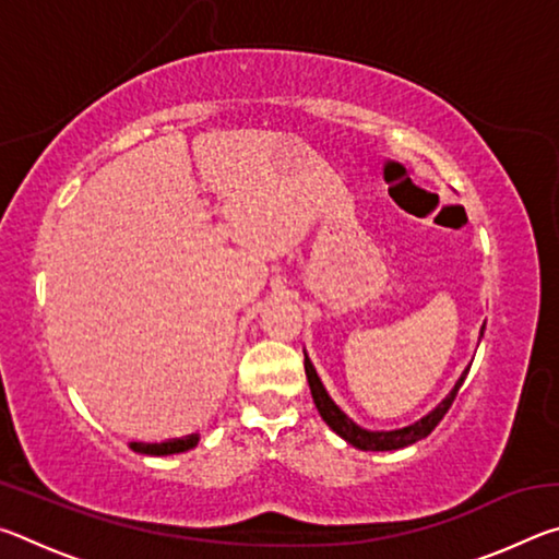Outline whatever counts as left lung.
Segmentation results:
<instances>
[{"label": "left lung", "instance_id": "left-lung-1", "mask_svg": "<svg viewBox=\"0 0 559 559\" xmlns=\"http://www.w3.org/2000/svg\"><path fill=\"white\" fill-rule=\"evenodd\" d=\"M484 330H486V325L480 328V337H484ZM302 355H306V374H308L310 394H313V402L318 406L320 416H323V421L337 433V437H343L347 443H353V447L359 449V451H396V449L412 447V443L427 439L429 433L437 429V424L443 419V414L449 412V406L453 404V400H456L461 384L468 374V367H466V370H463L461 377L456 380V384H453V390L447 396H443V400L437 406H433V409L427 416H421L419 421H414V424H409V427H402V429L374 431V429L359 427L357 421L349 419V416L343 409H340V406L333 402V396L328 394L325 384L320 382V377L316 372L313 362H310L306 349H302Z\"/></svg>", "mask_w": 559, "mask_h": 559}]
</instances>
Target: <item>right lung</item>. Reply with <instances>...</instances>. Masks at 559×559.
Here are the masks:
<instances>
[{
    "label": "right lung",
    "instance_id": "add662e5",
    "mask_svg": "<svg viewBox=\"0 0 559 559\" xmlns=\"http://www.w3.org/2000/svg\"><path fill=\"white\" fill-rule=\"evenodd\" d=\"M200 443V433H189L182 439H169L159 443H143V441H130V449L135 453H145V456H173V453H182L194 449Z\"/></svg>",
    "mask_w": 559,
    "mask_h": 559
}]
</instances>
